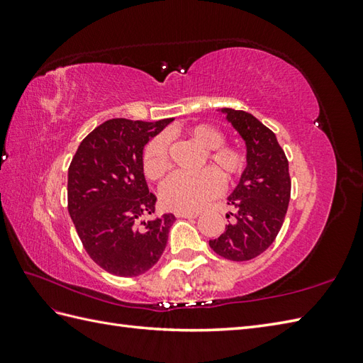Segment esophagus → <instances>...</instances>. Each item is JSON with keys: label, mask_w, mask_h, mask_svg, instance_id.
<instances>
[{"label": "esophagus", "mask_w": 363, "mask_h": 363, "mask_svg": "<svg viewBox=\"0 0 363 363\" xmlns=\"http://www.w3.org/2000/svg\"><path fill=\"white\" fill-rule=\"evenodd\" d=\"M199 215V212H176V217L179 218H196Z\"/></svg>", "instance_id": "esophagus-1"}]
</instances>
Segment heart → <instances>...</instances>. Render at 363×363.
Masks as SVG:
<instances>
[{
	"mask_svg": "<svg viewBox=\"0 0 363 363\" xmlns=\"http://www.w3.org/2000/svg\"><path fill=\"white\" fill-rule=\"evenodd\" d=\"M186 135L204 151L199 167L211 164L196 174L177 173L164 182L160 199L167 209L176 212H190L203 207L220 195L223 179L233 182L246 169V154L233 145L225 143V134L218 128L199 123L186 129ZM169 169V142L165 134H159L146 145L143 151V172L148 179H160Z\"/></svg>",
	"mask_w": 363,
	"mask_h": 363,
	"instance_id": "heart-1",
	"label": "heart"
}]
</instances>
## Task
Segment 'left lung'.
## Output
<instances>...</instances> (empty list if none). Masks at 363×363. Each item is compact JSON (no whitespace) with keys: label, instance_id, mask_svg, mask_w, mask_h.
I'll use <instances>...</instances> for the list:
<instances>
[{"label":"left lung","instance_id":"1","mask_svg":"<svg viewBox=\"0 0 363 363\" xmlns=\"http://www.w3.org/2000/svg\"><path fill=\"white\" fill-rule=\"evenodd\" d=\"M220 112L245 140L248 164L228 196L233 220L209 245L221 257L245 262L260 256L282 228L291 189L289 160L273 130L251 113L228 107Z\"/></svg>","mask_w":363,"mask_h":363}]
</instances>
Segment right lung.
<instances>
[{
    "instance_id": "add662e5",
    "label": "right lung",
    "mask_w": 363,
    "mask_h": 363,
    "mask_svg": "<svg viewBox=\"0 0 363 363\" xmlns=\"http://www.w3.org/2000/svg\"><path fill=\"white\" fill-rule=\"evenodd\" d=\"M173 121L107 120L81 142L68 168V212L90 259L107 273L143 274L164 252L173 213L156 211L143 174V148Z\"/></svg>"
}]
</instances>
